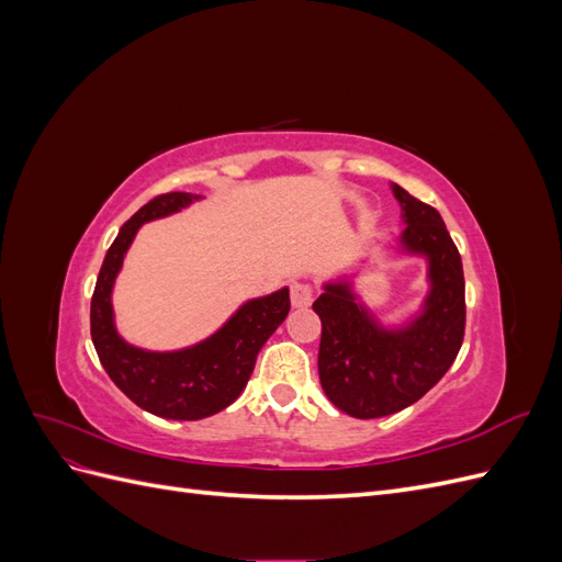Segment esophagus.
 Masks as SVG:
<instances>
[{
	"label": "esophagus",
	"instance_id": "1",
	"mask_svg": "<svg viewBox=\"0 0 562 562\" xmlns=\"http://www.w3.org/2000/svg\"><path fill=\"white\" fill-rule=\"evenodd\" d=\"M312 300H314V288L310 283H304V281H293L291 283V302H293V307H297V310L310 307Z\"/></svg>",
	"mask_w": 562,
	"mask_h": 562
}]
</instances>
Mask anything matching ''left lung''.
<instances>
[{
	"label": "left lung",
	"instance_id": "obj_1",
	"mask_svg": "<svg viewBox=\"0 0 562 562\" xmlns=\"http://www.w3.org/2000/svg\"><path fill=\"white\" fill-rule=\"evenodd\" d=\"M405 229L401 250L427 260L429 293L405 326L386 328L353 283L328 281L314 302L321 318L318 378L330 403L356 419L394 415L446 375L464 339V269L443 217L429 203L391 184Z\"/></svg>",
	"mask_w": 562,
	"mask_h": 562
}]
</instances>
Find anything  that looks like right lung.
<instances>
[{
	"label": "right lung",
	"instance_id": "add662e5",
	"mask_svg": "<svg viewBox=\"0 0 562 562\" xmlns=\"http://www.w3.org/2000/svg\"><path fill=\"white\" fill-rule=\"evenodd\" d=\"M201 196L168 192L155 196L119 229L91 297V339L110 380L143 411L164 419H203L239 398L258 351L291 312L288 288L241 304L223 328L178 351H147L116 333L112 288L135 234L149 220L173 215Z\"/></svg>",
	"mask_w": 562,
	"mask_h": 562
}]
</instances>
